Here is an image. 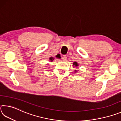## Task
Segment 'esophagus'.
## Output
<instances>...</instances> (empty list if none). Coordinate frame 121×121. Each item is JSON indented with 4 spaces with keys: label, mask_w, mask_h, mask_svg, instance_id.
I'll list each match as a JSON object with an SVG mask.
<instances>
[{
    "label": "esophagus",
    "mask_w": 121,
    "mask_h": 121,
    "mask_svg": "<svg viewBox=\"0 0 121 121\" xmlns=\"http://www.w3.org/2000/svg\"><path fill=\"white\" fill-rule=\"evenodd\" d=\"M62 60H63V61H66V60H67V56H62Z\"/></svg>",
    "instance_id": "obj_1"
}]
</instances>
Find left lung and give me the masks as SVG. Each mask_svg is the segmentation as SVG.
<instances>
[{"instance_id":"1","label":"left lung","mask_w":121,"mask_h":121,"mask_svg":"<svg viewBox=\"0 0 121 121\" xmlns=\"http://www.w3.org/2000/svg\"><path fill=\"white\" fill-rule=\"evenodd\" d=\"M73 65H75L76 66H77V65L78 66V65H77V63L76 62H74V63H73Z\"/></svg>"}]
</instances>
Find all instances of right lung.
I'll list each match as a JSON object with an SVG mask.
<instances>
[{
  "label": "right lung",
  "instance_id": "add662e5",
  "mask_svg": "<svg viewBox=\"0 0 121 121\" xmlns=\"http://www.w3.org/2000/svg\"><path fill=\"white\" fill-rule=\"evenodd\" d=\"M56 57H59V56H56ZM50 60L51 61H53V60H54V59H53L52 57H51V58H50Z\"/></svg>",
  "mask_w": 121,
  "mask_h": 121
}]
</instances>
